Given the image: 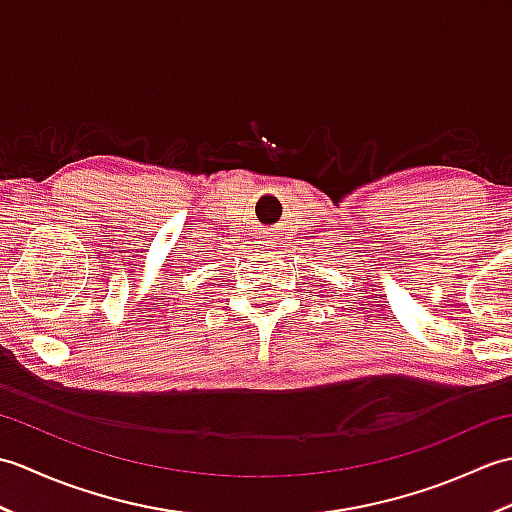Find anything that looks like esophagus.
I'll use <instances>...</instances> for the list:
<instances>
[{"mask_svg":"<svg viewBox=\"0 0 512 512\" xmlns=\"http://www.w3.org/2000/svg\"><path fill=\"white\" fill-rule=\"evenodd\" d=\"M262 244H264L266 248H270V246H275V244H277V239H275L273 235H270V233H266V235L262 237Z\"/></svg>","mask_w":512,"mask_h":512,"instance_id":"34e87169","label":"esophagus"}]
</instances>
